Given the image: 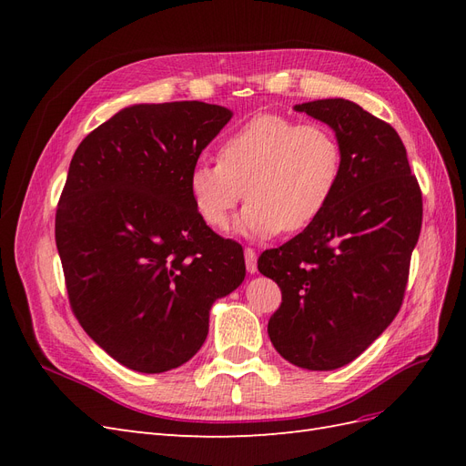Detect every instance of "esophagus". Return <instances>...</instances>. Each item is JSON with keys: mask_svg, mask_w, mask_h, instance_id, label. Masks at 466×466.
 Listing matches in <instances>:
<instances>
[{"mask_svg": "<svg viewBox=\"0 0 466 466\" xmlns=\"http://www.w3.org/2000/svg\"><path fill=\"white\" fill-rule=\"evenodd\" d=\"M245 264L248 274H257V252L252 248H245Z\"/></svg>", "mask_w": 466, "mask_h": 466, "instance_id": "obj_1", "label": "esophagus"}]
</instances>
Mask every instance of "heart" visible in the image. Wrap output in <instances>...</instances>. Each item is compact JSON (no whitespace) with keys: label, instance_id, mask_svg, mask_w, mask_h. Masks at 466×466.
<instances>
[{"label":"heart","instance_id":"obj_1","mask_svg":"<svg viewBox=\"0 0 466 466\" xmlns=\"http://www.w3.org/2000/svg\"><path fill=\"white\" fill-rule=\"evenodd\" d=\"M342 167V146L324 124L260 115L223 139L219 161L192 165L188 190L211 229L228 228L247 196L238 231L266 238L311 228L330 206Z\"/></svg>","mask_w":466,"mask_h":466}]
</instances>
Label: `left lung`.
I'll list each match as a JSON object with an SVG mask.
<instances>
[{"label": "left lung", "instance_id": "8db88e82", "mask_svg": "<svg viewBox=\"0 0 466 466\" xmlns=\"http://www.w3.org/2000/svg\"><path fill=\"white\" fill-rule=\"evenodd\" d=\"M334 130L342 178L327 211L258 270L281 289L268 320L278 354L311 371L354 361L397 317L421 229V192L390 124L346 98L293 106Z\"/></svg>", "mask_w": 466, "mask_h": 466}]
</instances>
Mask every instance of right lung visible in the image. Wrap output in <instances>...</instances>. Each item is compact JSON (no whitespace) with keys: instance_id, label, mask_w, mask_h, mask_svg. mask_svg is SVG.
Instances as JSON below:
<instances>
[{"instance_id":"obj_1","label":"right lung","mask_w":466,"mask_h":466,"mask_svg":"<svg viewBox=\"0 0 466 466\" xmlns=\"http://www.w3.org/2000/svg\"><path fill=\"white\" fill-rule=\"evenodd\" d=\"M233 112L178 101L132 105L74 153L56 211L72 311L110 358L139 373L187 363L209 309L245 279L243 247L211 231L188 175Z\"/></svg>"}]
</instances>
